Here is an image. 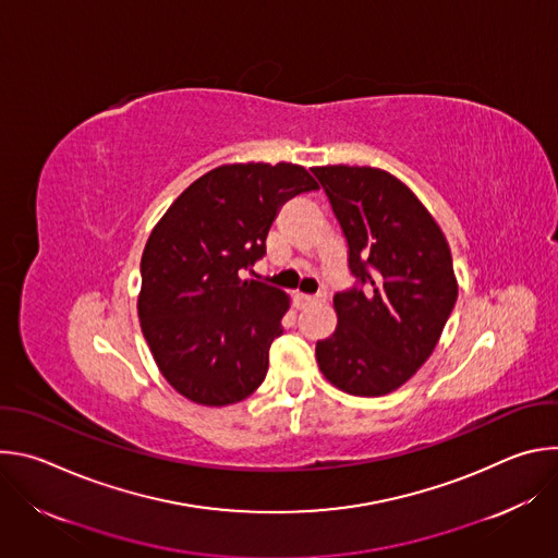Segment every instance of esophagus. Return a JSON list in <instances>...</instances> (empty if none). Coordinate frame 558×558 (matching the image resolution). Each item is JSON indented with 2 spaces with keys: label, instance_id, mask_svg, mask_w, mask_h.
I'll return each instance as SVG.
<instances>
[{
  "label": "esophagus",
  "instance_id": "obj_1",
  "mask_svg": "<svg viewBox=\"0 0 558 558\" xmlns=\"http://www.w3.org/2000/svg\"><path fill=\"white\" fill-rule=\"evenodd\" d=\"M325 300V295H306V293H295V304L302 308V306H308L313 302H320Z\"/></svg>",
  "mask_w": 558,
  "mask_h": 558
}]
</instances>
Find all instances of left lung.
I'll return each mask as SVG.
<instances>
[{"instance_id": "8db88e82", "label": "left lung", "mask_w": 558, "mask_h": 558, "mask_svg": "<svg viewBox=\"0 0 558 558\" xmlns=\"http://www.w3.org/2000/svg\"><path fill=\"white\" fill-rule=\"evenodd\" d=\"M349 245L355 287L336 293L338 327L315 344L325 377L357 397L407 384L435 351L457 302L446 235L420 198L377 168H313Z\"/></svg>"}]
</instances>
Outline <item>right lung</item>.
Wrapping results in <instances>:
<instances>
[{"mask_svg":"<svg viewBox=\"0 0 558 558\" xmlns=\"http://www.w3.org/2000/svg\"><path fill=\"white\" fill-rule=\"evenodd\" d=\"M313 190L302 166H220L151 229L141 258V331L158 371L187 400L227 407L263 384L289 295L243 276L265 256L280 207Z\"/></svg>","mask_w":558,"mask_h":558,"instance_id":"right-lung-1","label":"right lung"}]
</instances>
